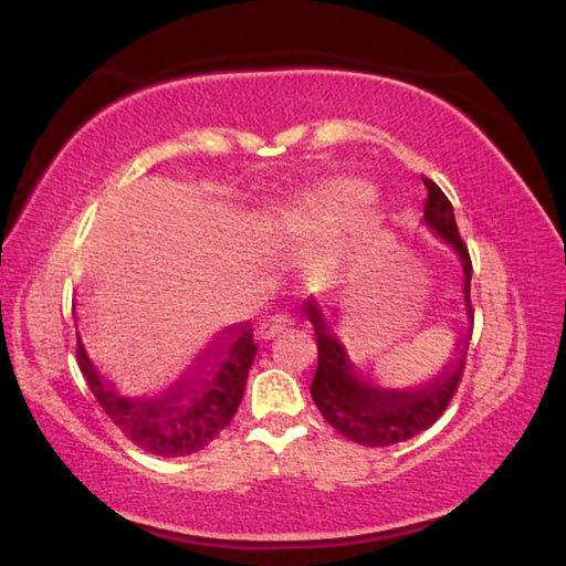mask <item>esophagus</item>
I'll return each instance as SVG.
<instances>
[{
    "label": "esophagus",
    "instance_id": "obj_1",
    "mask_svg": "<svg viewBox=\"0 0 566 566\" xmlns=\"http://www.w3.org/2000/svg\"><path fill=\"white\" fill-rule=\"evenodd\" d=\"M286 326H292V318L286 314H274V316L264 318L262 324H258V328H254V336H258L260 340H270L276 334H282Z\"/></svg>",
    "mask_w": 566,
    "mask_h": 566
}]
</instances>
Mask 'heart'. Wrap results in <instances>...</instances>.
I'll use <instances>...</instances> for the list:
<instances>
[{"label":"heart","instance_id":"b5f03b06","mask_svg":"<svg viewBox=\"0 0 566 566\" xmlns=\"http://www.w3.org/2000/svg\"><path fill=\"white\" fill-rule=\"evenodd\" d=\"M373 193L358 181L350 179H331L318 184L308 191H302L290 203H284L270 216V223L280 230H302L308 228L321 218H328L338 213L343 206L353 201L368 203Z\"/></svg>","mask_w":566,"mask_h":566}]
</instances>
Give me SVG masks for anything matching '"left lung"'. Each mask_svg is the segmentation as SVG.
<instances>
[{
    "label": "left lung",
    "instance_id": "8db88e82",
    "mask_svg": "<svg viewBox=\"0 0 566 566\" xmlns=\"http://www.w3.org/2000/svg\"><path fill=\"white\" fill-rule=\"evenodd\" d=\"M427 203H424V226L434 235L447 242L457 252L461 264V296L463 312H467V334L457 343V358H451L434 378L417 387H382L368 375L358 370L350 360L346 346L334 331L338 308H331L326 316L324 306L316 298H306L302 312L314 326L316 348H318V368L312 382V397L324 415L326 422L338 434L363 447H392L417 437L419 431L429 429L444 415L447 405L457 392L463 375V360H467L471 331H473V308H471V258L459 235L453 206L444 191L424 179Z\"/></svg>",
    "mask_w": 566,
    "mask_h": 566
}]
</instances>
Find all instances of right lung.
<instances>
[{"label": "right lung", "instance_id": "right-lung-1", "mask_svg": "<svg viewBox=\"0 0 566 566\" xmlns=\"http://www.w3.org/2000/svg\"><path fill=\"white\" fill-rule=\"evenodd\" d=\"M254 353L252 326L248 321L232 324L220 331L161 395L127 397L95 368L77 334V365L99 407L132 444L164 459L206 449L232 422Z\"/></svg>", "mask_w": 566, "mask_h": 566}]
</instances>
